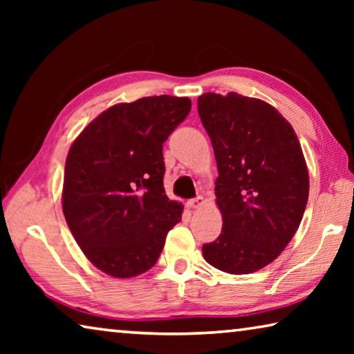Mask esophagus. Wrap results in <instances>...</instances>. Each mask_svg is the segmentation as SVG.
Wrapping results in <instances>:
<instances>
[{"label": "esophagus", "instance_id": "esophagus-1", "mask_svg": "<svg viewBox=\"0 0 354 354\" xmlns=\"http://www.w3.org/2000/svg\"><path fill=\"white\" fill-rule=\"evenodd\" d=\"M203 205H205V200H203V196H196V198L187 201V206H189L190 209H198V207H201Z\"/></svg>", "mask_w": 354, "mask_h": 354}]
</instances>
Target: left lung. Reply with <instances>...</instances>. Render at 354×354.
I'll list each match as a JSON object with an SVG mask.
<instances>
[{"mask_svg": "<svg viewBox=\"0 0 354 354\" xmlns=\"http://www.w3.org/2000/svg\"><path fill=\"white\" fill-rule=\"evenodd\" d=\"M218 178L221 234L203 245L207 263L231 274L261 270L301 223L309 195L303 149L290 123L266 101L230 92L198 97Z\"/></svg>", "mask_w": 354, "mask_h": 354, "instance_id": "obj_1", "label": "left lung"}]
</instances>
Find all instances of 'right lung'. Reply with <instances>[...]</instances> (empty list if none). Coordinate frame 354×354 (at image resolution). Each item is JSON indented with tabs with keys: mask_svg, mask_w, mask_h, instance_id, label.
I'll list each match as a JSON object with an SVG mask.
<instances>
[{
	"mask_svg": "<svg viewBox=\"0 0 354 354\" xmlns=\"http://www.w3.org/2000/svg\"><path fill=\"white\" fill-rule=\"evenodd\" d=\"M187 97H145L109 107L76 137L65 160L62 211L82 253L113 278L158 262L183 205L164 189L162 145L189 115Z\"/></svg>",
	"mask_w": 354,
	"mask_h": 354,
	"instance_id": "add662e5",
	"label": "right lung"
}]
</instances>
